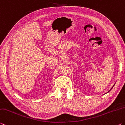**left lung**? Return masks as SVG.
<instances>
[{
	"label": "left lung",
	"instance_id": "obj_1",
	"mask_svg": "<svg viewBox=\"0 0 125 125\" xmlns=\"http://www.w3.org/2000/svg\"><path fill=\"white\" fill-rule=\"evenodd\" d=\"M114 85H115V84H114ZM114 86H112V88H111V89H110V90H109V91H108V92H107V93H109V91H110V90H111V89H112V88H113V87H114Z\"/></svg>",
	"mask_w": 125,
	"mask_h": 125
}]
</instances>
